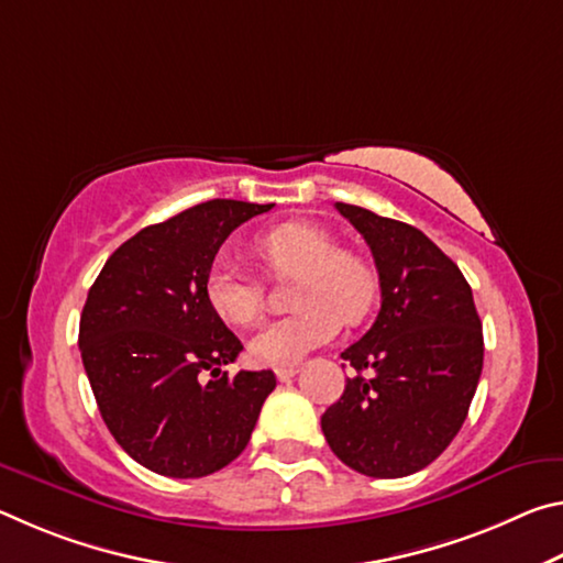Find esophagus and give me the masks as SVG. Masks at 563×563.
<instances>
[{
    "mask_svg": "<svg viewBox=\"0 0 563 563\" xmlns=\"http://www.w3.org/2000/svg\"><path fill=\"white\" fill-rule=\"evenodd\" d=\"M298 375V365H283V367H275V377L280 379V383H288L290 377Z\"/></svg>",
    "mask_w": 563,
    "mask_h": 563,
    "instance_id": "34e87169",
    "label": "esophagus"
}]
</instances>
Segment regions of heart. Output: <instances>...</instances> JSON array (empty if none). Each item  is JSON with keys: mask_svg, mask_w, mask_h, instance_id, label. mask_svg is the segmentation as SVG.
Returning <instances> with one entry per match:
<instances>
[{"mask_svg": "<svg viewBox=\"0 0 563 563\" xmlns=\"http://www.w3.org/2000/svg\"><path fill=\"white\" fill-rule=\"evenodd\" d=\"M255 251L275 273L298 275L290 316L265 322L251 340V357L261 365H295L310 350L338 335L342 318L357 322L373 302L375 278L360 255L340 251L335 238L310 223H283L255 241ZM213 312L233 325L261 316V280L241 265L218 258L203 283Z\"/></svg>", "mask_w": 563, "mask_h": 563, "instance_id": "obj_1", "label": "heart"}]
</instances>
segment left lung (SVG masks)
<instances>
[{"label": "left lung", "mask_w": 563, "mask_h": 563, "mask_svg": "<svg viewBox=\"0 0 563 563\" xmlns=\"http://www.w3.org/2000/svg\"><path fill=\"white\" fill-rule=\"evenodd\" d=\"M335 208L373 251L383 302L373 328L340 355L357 375L322 415V434L350 470L397 479L432 464L462 430L482 375V320L462 271L422 231L360 206Z\"/></svg>", "instance_id": "obj_1"}]
</instances>
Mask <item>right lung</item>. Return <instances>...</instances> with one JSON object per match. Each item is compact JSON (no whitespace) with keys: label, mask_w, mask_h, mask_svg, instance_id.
Returning a JSON list of instances; mask_svg holds the SVG:
<instances>
[{"label":"right lung","mask_w":563,"mask_h":563,"mask_svg":"<svg viewBox=\"0 0 563 563\" xmlns=\"http://www.w3.org/2000/svg\"><path fill=\"white\" fill-rule=\"evenodd\" d=\"M271 208L198 203L129 238L91 285L79 322L84 369L113 440L151 472L198 479L223 470L275 389L273 369L223 373L243 345L203 292L225 238Z\"/></svg>","instance_id":"obj_1"}]
</instances>
